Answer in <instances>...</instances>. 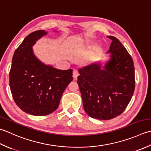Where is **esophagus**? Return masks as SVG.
<instances>
[{
  "mask_svg": "<svg viewBox=\"0 0 151 151\" xmlns=\"http://www.w3.org/2000/svg\"><path fill=\"white\" fill-rule=\"evenodd\" d=\"M78 76H79L78 72L76 70H73V79H76L77 78H78Z\"/></svg>",
  "mask_w": 151,
  "mask_h": 151,
  "instance_id": "obj_1",
  "label": "esophagus"
}]
</instances>
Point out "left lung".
Returning <instances> with one entry per match:
<instances>
[{
    "label": "left lung",
    "instance_id": "left-lung-1",
    "mask_svg": "<svg viewBox=\"0 0 151 151\" xmlns=\"http://www.w3.org/2000/svg\"><path fill=\"white\" fill-rule=\"evenodd\" d=\"M111 40L109 58L102 66L100 61L79 69L78 84L87 114L99 120H109L127 108L135 89L133 60L117 38Z\"/></svg>",
    "mask_w": 151,
    "mask_h": 151
}]
</instances>
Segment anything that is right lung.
Returning <instances> with one entry per match:
<instances>
[{"mask_svg":"<svg viewBox=\"0 0 151 151\" xmlns=\"http://www.w3.org/2000/svg\"><path fill=\"white\" fill-rule=\"evenodd\" d=\"M47 35L45 30H36L24 39L14 52L9 74L15 104L24 112L35 116L47 115L56 110L64 90L73 80L72 69L55 68L34 53L32 46Z\"/></svg>","mask_w":151,"mask_h":151,"instance_id":"right-lung-1","label":"right lung"}]
</instances>
